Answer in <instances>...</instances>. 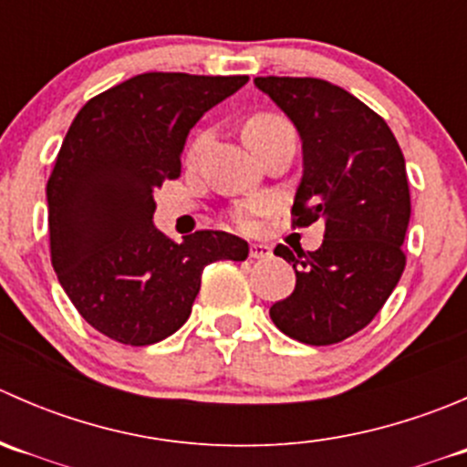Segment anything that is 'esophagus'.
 <instances>
[{"label":"esophagus","mask_w":467,"mask_h":467,"mask_svg":"<svg viewBox=\"0 0 467 467\" xmlns=\"http://www.w3.org/2000/svg\"><path fill=\"white\" fill-rule=\"evenodd\" d=\"M251 257L253 260H268L271 257V248L266 244H251Z\"/></svg>","instance_id":"obj_1"}]
</instances>
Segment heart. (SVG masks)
<instances>
[{"instance_id":"1","label":"heart","mask_w":467,"mask_h":467,"mask_svg":"<svg viewBox=\"0 0 467 467\" xmlns=\"http://www.w3.org/2000/svg\"><path fill=\"white\" fill-rule=\"evenodd\" d=\"M282 126H286V121L282 119V117L255 115L246 124V130H244V133H246V138H253V135L271 133V130L282 129ZM196 149H199V144L194 146V150ZM264 212H268V201L262 199V196H255V199L246 201V203H242L237 210H234V219H237V223L242 225V228L251 230V228H255L257 219H260Z\"/></svg>"}]
</instances>
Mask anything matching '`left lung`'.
<instances>
[{
  "label": "left lung",
  "instance_id": "obj_1",
  "mask_svg": "<svg viewBox=\"0 0 467 467\" xmlns=\"http://www.w3.org/2000/svg\"><path fill=\"white\" fill-rule=\"evenodd\" d=\"M255 88L285 112L303 142L294 223L321 219L318 251L275 255L296 268V289L271 307L280 332L307 346L352 337L375 318L404 271L411 219L407 167L386 121L321 78L257 77Z\"/></svg>",
  "mask_w": 467,
  "mask_h": 467
}]
</instances>
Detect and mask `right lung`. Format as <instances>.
Listing matches in <instances>:
<instances>
[{
  "label": "right lung",
  "mask_w": 467,
  "mask_h": 467,
  "mask_svg": "<svg viewBox=\"0 0 467 467\" xmlns=\"http://www.w3.org/2000/svg\"><path fill=\"white\" fill-rule=\"evenodd\" d=\"M248 77L138 74L89 99L47 182L51 264L86 321L106 337L150 346L190 318L201 275L244 262L248 244L221 230L171 242L153 225L155 190L181 173L187 135Z\"/></svg>",
  "instance_id": "add662e5"
}]
</instances>
